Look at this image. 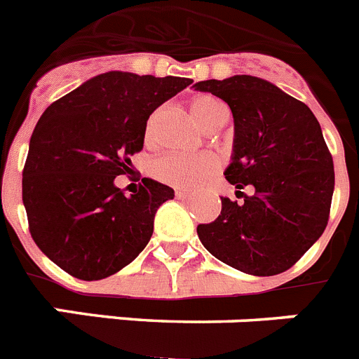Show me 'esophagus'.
Instances as JSON below:
<instances>
[{
    "mask_svg": "<svg viewBox=\"0 0 359 359\" xmlns=\"http://www.w3.org/2000/svg\"><path fill=\"white\" fill-rule=\"evenodd\" d=\"M175 196H177V198H179V200H189V198H191V193L182 191V189H177Z\"/></svg>",
    "mask_w": 359,
    "mask_h": 359,
    "instance_id": "34e87169",
    "label": "esophagus"
}]
</instances>
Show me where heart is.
I'll return each mask as SVG.
<instances>
[{
  "mask_svg": "<svg viewBox=\"0 0 359 359\" xmlns=\"http://www.w3.org/2000/svg\"><path fill=\"white\" fill-rule=\"evenodd\" d=\"M189 114L202 130H209L216 125L224 123L227 109L215 96L200 95L189 103ZM151 123H154V118H150V121H148L147 137L150 135ZM218 168V159L211 154H196V156L170 154V156H163L151 164L150 172L157 180L164 184L184 187V189H195V187L209 182L216 175Z\"/></svg>",
  "mask_w": 359,
  "mask_h": 359,
  "instance_id": "obj_1",
  "label": "heart"
}]
</instances>
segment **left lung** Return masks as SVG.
Here are the masks:
<instances>
[{
    "instance_id": "obj_1",
    "label": "left lung",
    "mask_w": 359,
    "mask_h": 359,
    "mask_svg": "<svg viewBox=\"0 0 359 359\" xmlns=\"http://www.w3.org/2000/svg\"><path fill=\"white\" fill-rule=\"evenodd\" d=\"M195 87L231 107L234 154L225 179L254 191L243 203L222 198L218 218L196 227L200 241L240 272H286L320 238L331 211L334 166L320 123L306 103L257 76Z\"/></svg>"
}]
</instances>
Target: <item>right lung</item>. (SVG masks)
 Wrapping results in <instances>:
<instances>
[{
    "mask_svg": "<svg viewBox=\"0 0 359 359\" xmlns=\"http://www.w3.org/2000/svg\"><path fill=\"white\" fill-rule=\"evenodd\" d=\"M191 79L109 71L53 102L22 170V203L37 247L64 272L98 280L140 256L172 187L143 179L127 196L114 179L143 150L150 114Z\"/></svg>",
    "mask_w": 359,
    "mask_h": 359,
    "instance_id": "1",
    "label": "right lung"
}]
</instances>
